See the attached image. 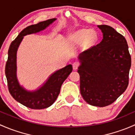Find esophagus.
<instances>
[{"label":"esophagus","instance_id":"1","mask_svg":"<svg viewBox=\"0 0 135 135\" xmlns=\"http://www.w3.org/2000/svg\"><path fill=\"white\" fill-rule=\"evenodd\" d=\"M79 62H74V63L73 64V69H74V70H76V69H77V68H78V67H79Z\"/></svg>","mask_w":135,"mask_h":135}]
</instances>
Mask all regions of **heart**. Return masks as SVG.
<instances>
[{
    "instance_id": "1",
    "label": "heart",
    "mask_w": 135,
    "mask_h": 135,
    "mask_svg": "<svg viewBox=\"0 0 135 135\" xmlns=\"http://www.w3.org/2000/svg\"><path fill=\"white\" fill-rule=\"evenodd\" d=\"M73 37V40L77 44H81L86 41L88 44H91L95 41L97 36L95 33L91 32L90 30H83L76 32Z\"/></svg>"
}]
</instances>
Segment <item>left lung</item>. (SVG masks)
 <instances>
[{"mask_svg":"<svg viewBox=\"0 0 135 135\" xmlns=\"http://www.w3.org/2000/svg\"><path fill=\"white\" fill-rule=\"evenodd\" d=\"M103 40L79 55L80 91L84 101L103 107L114 102L129 84L131 58L126 38L108 25H98Z\"/></svg>","mask_w":135,"mask_h":135,"instance_id":"obj_1","label":"left lung"}]
</instances>
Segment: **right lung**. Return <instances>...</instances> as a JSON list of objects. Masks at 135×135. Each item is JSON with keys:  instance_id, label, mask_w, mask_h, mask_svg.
<instances>
[{"instance_id": "1", "label": "right lung", "mask_w": 135, "mask_h": 135, "mask_svg": "<svg viewBox=\"0 0 135 135\" xmlns=\"http://www.w3.org/2000/svg\"><path fill=\"white\" fill-rule=\"evenodd\" d=\"M56 19H50L37 24L27 26L11 43L8 50V57L5 68V73L9 93L17 102L32 109H43L49 107L56 101L60 91L62 84L73 70L71 64L52 73L44 85L34 91H28L19 84L17 79V51L27 34H35L45 29Z\"/></svg>"}]
</instances>
